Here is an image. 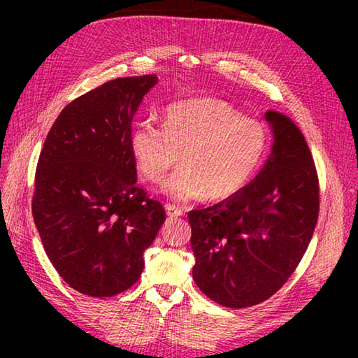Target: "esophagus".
Listing matches in <instances>:
<instances>
[{"label":"esophagus","mask_w":358,"mask_h":358,"mask_svg":"<svg viewBox=\"0 0 358 358\" xmlns=\"http://www.w3.org/2000/svg\"><path fill=\"white\" fill-rule=\"evenodd\" d=\"M166 213H167V216H171V217L181 216V215H183V208L178 207V205L167 203V205H166Z\"/></svg>","instance_id":"1"}]
</instances>
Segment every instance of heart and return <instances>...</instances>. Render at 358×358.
I'll return each instance as SVG.
<instances>
[{
	"instance_id": "1",
	"label": "heart",
	"mask_w": 358,
	"mask_h": 358,
	"mask_svg": "<svg viewBox=\"0 0 358 358\" xmlns=\"http://www.w3.org/2000/svg\"><path fill=\"white\" fill-rule=\"evenodd\" d=\"M129 150L138 175L153 185L180 156L181 169L162 186L175 201H224L256 177L268 150V131L227 101L192 98L164 108L162 129L150 120L137 123Z\"/></svg>"
}]
</instances>
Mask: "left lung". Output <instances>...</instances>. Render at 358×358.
<instances>
[{
  "label": "left lung",
  "instance_id": "obj_1",
  "mask_svg": "<svg viewBox=\"0 0 358 358\" xmlns=\"http://www.w3.org/2000/svg\"><path fill=\"white\" fill-rule=\"evenodd\" d=\"M273 147L262 171L235 196L191 210L192 278L227 308L254 306L280 290L313 238L319 178L310 147L286 115L268 110Z\"/></svg>",
  "mask_w": 358,
  "mask_h": 358
}]
</instances>
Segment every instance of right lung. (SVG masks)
Listing matches in <instances>:
<instances>
[{
  "mask_svg": "<svg viewBox=\"0 0 358 358\" xmlns=\"http://www.w3.org/2000/svg\"><path fill=\"white\" fill-rule=\"evenodd\" d=\"M155 74L115 78L66 106L48 131L34 178L33 217L47 257L77 292L113 296L134 286L143 251L166 221L137 185L132 117Z\"/></svg>",
  "mask_w": 358,
  "mask_h": 358,
  "instance_id": "1",
  "label": "right lung"
}]
</instances>
